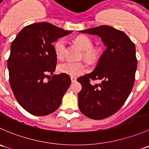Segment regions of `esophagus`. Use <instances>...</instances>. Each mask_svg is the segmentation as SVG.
I'll return each instance as SVG.
<instances>
[{
  "label": "esophagus",
  "mask_w": 149,
  "mask_h": 149,
  "mask_svg": "<svg viewBox=\"0 0 149 149\" xmlns=\"http://www.w3.org/2000/svg\"><path fill=\"white\" fill-rule=\"evenodd\" d=\"M70 79H71V81L73 82H76V77H74V76H71V77H70Z\"/></svg>",
  "instance_id": "esophagus-1"
}]
</instances>
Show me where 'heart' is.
<instances>
[{"mask_svg":"<svg viewBox=\"0 0 149 149\" xmlns=\"http://www.w3.org/2000/svg\"><path fill=\"white\" fill-rule=\"evenodd\" d=\"M75 42L81 47L84 52V57L87 59H93L97 55L95 49H91L93 43L91 39L86 36H79L74 40ZM54 49L56 56L59 59H63L65 55V40L63 38L59 39L55 42L54 45ZM59 70L61 73H66L71 76H78L83 74L87 70L86 66L82 63L72 62L68 61L61 64L59 66Z\"/></svg>","mask_w":149,"mask_h":149,"instance_id":"1","label":"heart"}]
</instances>
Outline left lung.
Segmentation results:
<instances>
[{"label": "left lung", "instance_id": "left-lung-1", "mask_svg": "<svg viewBox=\"0 0 149 149\" xmlns=\"http://www.w3.org/2000/svg\"><path fill=\"white\" fill-rule=\"evenodd\" d=\"M79 32L99 36L106 47L94 70L79 79L82 88L78 94L81 112L102 120L118 112L131 92L137 69L136 46L125 33L109 26ZM90 80L101 83L94 85Z\"/></svg>", "mask_w": 149, "mask_h": 149}]
</instances>
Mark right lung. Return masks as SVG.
<instances>
[{"instance_id": "1", "label": "right lung", "mask_w": 149, "mask_h": 149, "mask_svg": "<svg viewBox=\"0 0 149 149\" xmlns=\"http://www.w3.org/2000/svg\"><path fill=\"white\" fill-rule=\"evenodd\" d=\"M71 32L40 22L25 26L12 42L7 63L10 85L19 104L31 115L45 116L55 112L70 86L68 74H49L56 68L52 42Z\"/></svg>"}]
</instances>
